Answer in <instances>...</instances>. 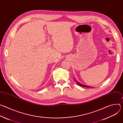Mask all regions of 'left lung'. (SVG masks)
Segmentation results:
<instances>
[{
    "mask_svg": "<svg viewBox=\"0 0 123 123\" xmlns=\"http://www.w3.org/2000/svg\"><path fill=\"white\" fill-rule=\"evenodd\" d=\"M77 83V84L79 85H80V86H83V87H91V86H86V85H82V84H80L79 83H78V82H77V81H76Z\"/></svg>",
    "mask_w": 123,
    "mask_h": 123,
    "instance_id": "left-lung-1",
    "label": "left lung"
}]
</instances>
